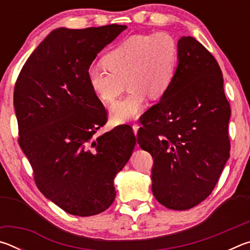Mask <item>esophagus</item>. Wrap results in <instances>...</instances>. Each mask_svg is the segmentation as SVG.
Listing matches in <instances>:
<instances>
[{
    "mask_svg": "<svg viewBox=\"0 0 250 250\" xmlns=\"http://www.w3.org/2000/svg\"><path fill=\"white\" fill-rule=\"evenodd\" d=\"M132 129H133V133H134V135H137V133H138V130H139V125H138L137 124H134V125H132Z\"/></svg>",
    "mask_w": 250,
    "mask_h": 250,
    "instance_id": "1",
    "label": "esophagus"
}]
</instances>
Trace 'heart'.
I'll return each instance as SVG.
<instances>
[{"mask_svg":"<svg viewBox=\"0 0 250 250\" xmlns=\"http://www.w3.org/2000/svg\"><path fill=\"white\" fill-rule=\"evenodd\" d=\"M179 46L170 34H137L122 41L104 58L101 65L87 70L88 83L94 94L104 104H112L125 90L129 94L110 109L117 124L134 119L145 108L149 96L161 99L174 82Z\"/></svg>","mask_w":250,"mask_h":250,"instance_id":"obj_1","label":"heart"}]
</instances>
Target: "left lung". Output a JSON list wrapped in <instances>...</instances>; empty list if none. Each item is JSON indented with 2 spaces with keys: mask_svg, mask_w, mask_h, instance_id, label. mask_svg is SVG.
<instances>
[{
  "mask_svg": "<svg viewBox=\"0 0 250 250\" xmlns=\"http://www.w3.org/2000/svg\"><path fill=\"white\" fill-rule=\"evenodd\" d=\"M179 64L167 94L143 117L138 143L152 155V192L170 209L209 196L229 158L230 105L218 62L194 37L179 40Z\"/></svg>",
  "mask_w": 250,
  "mask_h": 250,
  "instance_id": "8db88e82",
  "label": "left lung"
}]
</instances>
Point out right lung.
Here are the masks:
<instances>
[{
    "label": "right lung",
    "mask_w": 250,
    "mask_h": 250,
    "mask_svg": "<svg viewBox=\"0 0 250 250\" xmlns=\"http://www.w3.org/2000/svg\"><path fill=\"white\" fill-rule=\"evenodd\" d=\"M125 28L55 29L28 57L15 83L19 143L36 186L76 216H92L112 204L113 179L137 143L130 125L95 137L107 111L87 78L98 53Z\"/></svg>",
    "instance_id": "right-lung-1"
}]
</instances>
